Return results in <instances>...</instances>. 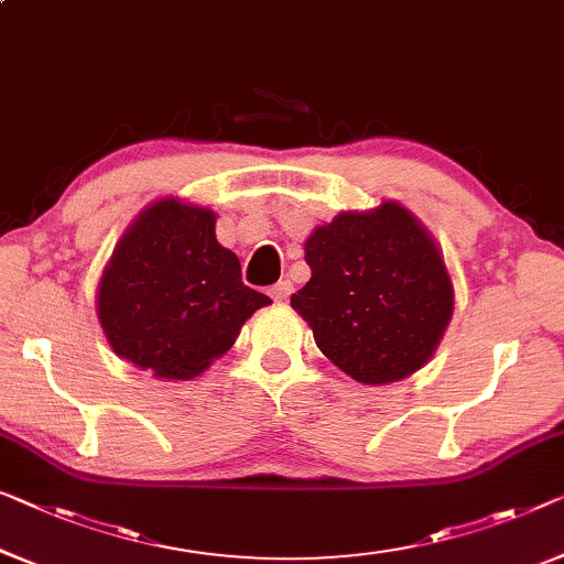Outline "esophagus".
Wrapping results in <instances>:
<instances>
[{"mask_svg": "<svg viewBox=\"0 0 564 564\" xmlns=\"http://www.w3.org/2000/svg\"><path fill=\"white\" fill-rule=\"evenodd\" d=\"M291 293H293V283L291 281H279L271 289V296H273V301H279V304H283V301H289Z\"/></svg>", "mask_w": 564, "mask_h": 564, "instance_id": "obj_1", "label": "esophagus"}]
</instances>
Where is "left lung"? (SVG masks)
Instances as JSON below:
<instances>
[{
    "mask_svg": "<svg viewBox=\"0 0 564 564\" xmlns=\"http://www.w3.org/2000/svg\"><path fill=\"white\" fill-rule=\"evenodd\" d=\"M304 250L311 279L291 306L326 359L362 384L400 382L427 365L456 293L438 242L405 205L339 213Z\"/></svg>",
    "mask_w": 564,
    "mask_h": 564,
    "instance_id": "1",
    "label": "left lung"
}]
</instances>
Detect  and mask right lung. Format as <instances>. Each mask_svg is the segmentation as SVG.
I'll use <instances>...</instances> for the list:
<instances>
[{
    "label": "right lung",
    "mask_w": 564,
    "mask_h": 564,
    "mask_svg": "<svg viewBox=\"0 0 564 564\" xmlns=\"http://www.w3.org/2000/svg\"><path fill=\"white\" fill-rule=\"evenodd\" d=\"M215 223L209 207L154 199L123 230L98 281L96 311L111 349L159 380H195L271 304L242 283Z\"/></svg>",
    "instance_id": "right-lung-1"
}]
</instances>
